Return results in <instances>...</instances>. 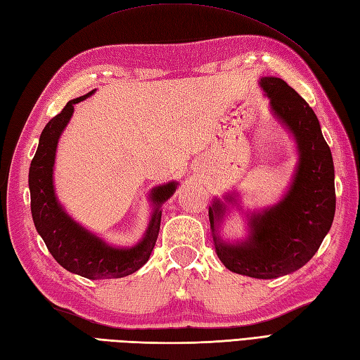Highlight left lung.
<instances>
[{
	"label": "left lung",
	"mask_w": 360,
	"mask_h": 360,
	"mask_svg": "<svg viewBox=\"0 0 360 360\" xmlns=\"http://www.w3.org/2000/svg\"><path fill=\"white\" fill-rule=\"evenodd\" d=\"M259 84L270 98L271 112L297 144L295 179L278 204L248 216L245 240L229 244L219 238L218 225L227 210L221 199L208 207V218L216 255L230 271L274 279L299 270L319 250L334 219L336 190L331 150L313 108L281 78L265 77ZM231 199L235 198L225 196V200Z\"/></svg>",
	"instance_id": "left-lung-1"
}]
</instances>
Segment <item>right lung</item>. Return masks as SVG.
<instances>
[{
	"label": "right lung",
	"mask_w": 360,
	"mask_h": 360,
	"mask_svg": "<svg viewBox=\"0 0 360 360\" xmlns=\"http://www.w3.org/2000/svg\"><path fill=\"white\" fill-rule=\"evenodd\" d=\"M94 91L67 103L61 113L53 116L41 133L38 150L29 170L30 208L33 224L50 255L67 271L87 279H118L138 271L148 261L161 227V205L174 193L178 182H167L152 190L150 198L155 204L152 219L144 238L130 248H116L105 244L65 213L63 205L58 202L53 187L58 141L72 118L73 105Z\"/></svg>",
	"instance_id": "1"
}]
</instances>
